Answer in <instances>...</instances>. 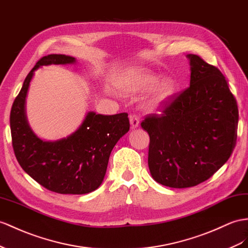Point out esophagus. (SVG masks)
<instances>
[{"label":"esophagus","mask_w":248,"mask_h":248,"mask_svg":"<svg viewBox=\"0 0 248 248\" xmlns=\"http://www.w3.org/2000/svg\"><path fill=\"white\" fill-rule=\"evenodd\" d=\"M130 124L132 125V129H136L139 126V117L137 115H135V114H131L130 115Z\"/></svg>","instance_id":"obj_1"}]
</instances>
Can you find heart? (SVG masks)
I'll return each instance as SVG.
<instances>
[{"instance_id": "obj_1", "label": "heart", "mask_w": 248, "mask_h": 248, "mask_svg": "<svg viewBox=\"0 0 248 248\" xmlns=\"http://www.w3.org/2000/svg\"><path fill=\"white\" fill-rule=\"evenodd\" d=\"M162 75L149 71L143 68H129L118 76L115 86L118 90L126 95L148 91L154 88L149 98V105L157 109L174 96L177 90L176 82L172 78H164Z\"/></svg>"}]
</instances>
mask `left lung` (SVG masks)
<instances>
[{"label": "left lung", "instance_id": "left-lung-1", "mask_svg": "<svg viewBox=\"0 0 248 248\" xmlns=\"http://www.w3.org/2000/svg\"><path fill=\"white\" fill-rule=\"evenodd\" d=\"M189 87L164 105L161 115L141 123L150 135L148 163L152 177L174 188L207 180L231 157L237 141L236 98L220 70L187 54Z\"/></svg>", "mask_w": 248, "mask_h": 248}]
</instances>
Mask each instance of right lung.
<instances>
[{"label": "right lung", "mask_w": 248, "mask_h": 248, "mask_svg": "<svg viewBox=\"0 0 248 248\" xmlns=\"http://www.w3.org/2000/svg\"><path fill=\"white\" fill-rule=\"evenodd\" d=\"M72 56L49 54L25 78L10 112L15 155L22 169L47 189L59 194L91 193L103 183L113 148L130 130L128 114L88 112L79 128L66 138L45 141L29 126L25 101L34 71L42 66L74 63Z\"/></svg>", "instance_id": "1"}]
</instances>
